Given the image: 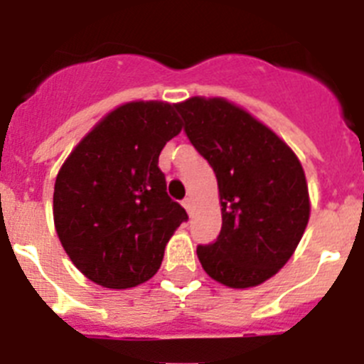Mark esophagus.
Wrapping results in <instances>:
<instances>
[{
	"label": "esophagus",
	"instance_id": "obj_1",
	"mask_svg": "<svg viewBox=\"0 0 364 364\" xmlns=\"http://www.w3.org/2000/svg\"><path fill=\"white\" fill-rule=\"evenodd\" d=\"M182 205H184L186 211H188V213H191V211H193V200H191V198L186 197L184 200H182Z\"/></svg>",
	"mask_w": 364,
	"mask_h": 364
}]
</instances>
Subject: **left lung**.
Listing matches in <instances>:
<instances>
[{
    "mask_svg": "<svg viewBox=\"0 0 364 364\" xmlns=\"http://www.w3.org/2000/svg\"><path fill=\"white\" fill-rule=\"evenodd\" d=\"M186 134L213 167L222 230L198 246L204 272L228 288H253L294 255L310 218L306 176L291 147L226 98L176 104Z\"/></svg>",
    "mask_w": 364,
    "mask_h": 364,
    "instance_id": "obj_1",
    "label": "left lung"
}]
</instances>
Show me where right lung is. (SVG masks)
I'll return each instance as SVG.
<instances>
[{
  "label": "right lung",
  "instance_id": "obj_1",
  "mask_svg": "<svg viewBox=\"0 0 364 364\" xmlns=\"http://www.w3.org/2000/svg\"><path fill=\"white\" fill-rule=\"evenodd\" d=\"M176 104L127 102L70 151L54 184V228L89 281L127 290L159 272L164 250L188 220L167 197L159 156L182 131Z\"/></svg>",
  "mask_w": 364,
  "mask_h": 364
}]
</instances>
